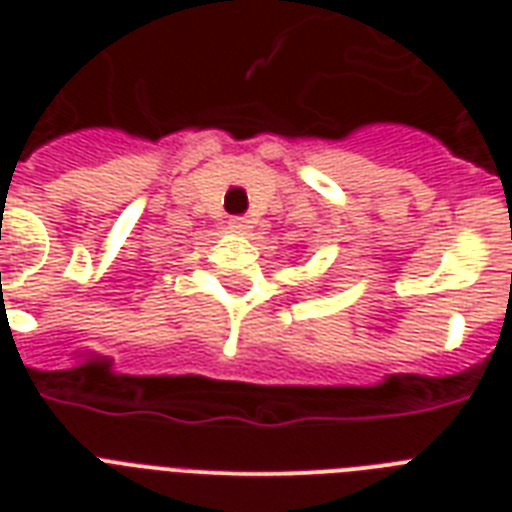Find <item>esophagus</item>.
<instances>
[{"instance_id":"34e87169","label":"esophagus","mask_w":512,"mask_h":512,"mask_svg":"<svg viewBox=\"0 0 512 512\" xmlns=\"http://www.w3.org/2000/svg\"><path fill=\"white\" fill-rule=\"evenodd\" d=\"M231 228L236 233H249V228H252V223H249L247 217H233L231 220Z\"/></svg>"}]
</instances>
